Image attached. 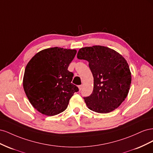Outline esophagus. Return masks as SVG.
I'll return each instance as SVG.
<instances>
[{
	"label": "esophagus",
	"mask_w": 153,
	"mask_h": 153,
	"mask_svg": "<svg viewBox=\"0 0 153 153\" xmlns=\"http://www.w3.org/2000/svg\"><path fill=\"white\" fill-rule=\"evenodd\" d=\"M82 87H83V85H80L78 86V88H79V90H80V91H81V90H82Z\"/></svg>",
	"instance_id": "1"
}]
</instances>
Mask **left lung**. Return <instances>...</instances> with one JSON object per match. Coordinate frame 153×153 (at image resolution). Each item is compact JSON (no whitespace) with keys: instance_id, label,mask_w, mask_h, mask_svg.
<instances>
[{"instance_id":"1","label":"left lung","mask_w":153,"mask_h":153,"mask_svg":"<svg viewBox=\"0 0 153 153\" xmlns=\"http://www.w3.org/2000/svg\"><path fill=\"white\" fill-rule=\"evenodd\" d=\"M77 58L89 62L94 77L93 91L84 98L87 107L101 114L118 108L128 96L131 82L125 59L116 51L99 45L80 48Z\"/></svg>"}]
</instances>
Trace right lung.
I'll use <instances>...</instances> for the list:
<instances>
[{"instance_id": "1", "label": "right lung", "mask_w": 153, "mask_h": 153, "mask_svg": "<svg viewBox=\"0 0 153 153\" xmlns=\"http://www.w3.org/2000/svg\"><path fill=\"white\" fill-rule=\"evenodd\" d=\"M76 50L59 47L40 51L27 64L23 86L30 103L40 113L53 116L65 110L78 88L68 70Z\"/></svg>"}]
</instances>
